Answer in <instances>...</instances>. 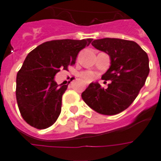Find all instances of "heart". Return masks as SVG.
<instances>
[{
  "label": "heart",
  "instance_id": "b5f03b06",
  "mask_svg": "<svg viewBox=\"0 0 161 161\" xmlns=\"http://www.w3.org/2000/svg\"><path fill=\"white\" fill-rule=\"evenodd\" d=\"M94 73L92 72H83L80 74V77L83 78V80L85 82H90L94 78Z\"/></svg>",
  "mask_w": 161,
  "mask_h": 161
}]
</instances>
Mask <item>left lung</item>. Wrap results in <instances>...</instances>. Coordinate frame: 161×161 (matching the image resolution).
<instances>
[{"instance_id":"8db88e82","label":"left lung","mask_w":161,"mask_h":161,"mask_svg":"<svg viewBox=\"0 0 161 161\" xmlns=\"http://www.w3.org/2000/svg\"><path fill=\"white\" fill-rule=\"evenodd\" d=\"M92 45L110 57L111 65L102 78L111 83L106 89L91 83L82 98L98 114H117L130 107L145 85L150 73L149 58L135 42L129 40L98 39Z\"/></svg>"}]
</instances>
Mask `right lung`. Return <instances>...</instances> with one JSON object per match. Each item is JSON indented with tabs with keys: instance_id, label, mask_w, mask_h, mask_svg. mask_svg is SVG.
<instances>
[{
	"instance_id": "1",
	"label": "right lung",
	"mask_w": 161,
	"mask_h": 161,
	"mask_svg": "<svg viewBox=\"0 0 161 161\" xmlns=\"http://www.w3.org/2000/svg\"><path fill=\"white\" fill-rule=\"evenodd\" d=\"M93 39L53 40L30 52L16 75V97L23 119L32 127L43 130L58 119L62 97L68 85L54 80L61 68L75 64L78 53Z\"/></svg>"
}]
</instances>
